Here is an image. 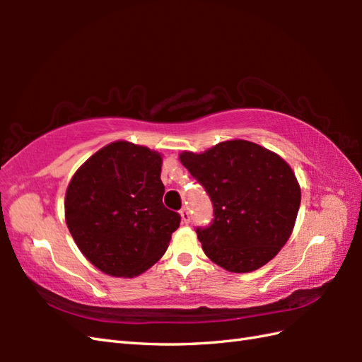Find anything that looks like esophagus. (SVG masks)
I'll return each mask as SVG.
<instances>
[{"instance_id": "34e87169", "label": "esophagus", "mask_w": 362, "mask_h": 362, "mask_svg": "<svg viewBox=\"0 0 362 362\" xmlns=\"http://www.w3.org/2000/svg\"><path fill=\"white\" fill-rule=\"evenodd\" d=\"M180 218H182L183 224H188V222H189V211H188V209H182L180 210Z\"/></svg>"}]
</instances>
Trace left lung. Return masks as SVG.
Returning <instances> with one entry per match:
<instances>
[{
    "instance_id": "obj_1",
    "label": "left lung",
    "mask_w": 362,
    "mask_h": 362,
    "mask_svg": "<svg viewBox=\"0 0 362 362\" xmlns=\"http://www.w3.org/2000/svg\"><path fill=\"white\" fill-rule=\"evenodd\" d=\"M179 158L213 202V224L196 230L205 255L236 274L269 263L289 240L302 199L286 161L247 140L183 151Z\"/></svg>"
}]
</instances>
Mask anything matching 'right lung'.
Returning <instances> with one entry per match:
<instances>
[{"mask_svg": "<svg viewBox=\"0 0 362 362\" xmlns=\"http://www.w3.org/2000/svg\"><path fill=\"white\" fill-rule=\"evenodd\" d=\"M161 153L124 140L93 153L71 177L65 221L79 250L99 271L132 279L166 252L180 226L163 205Z\"/></svg>", "mask_w": 362, "mask_h": 362, "instance_id": "right-lung-1", "label": "right lung"}]
</instances>
